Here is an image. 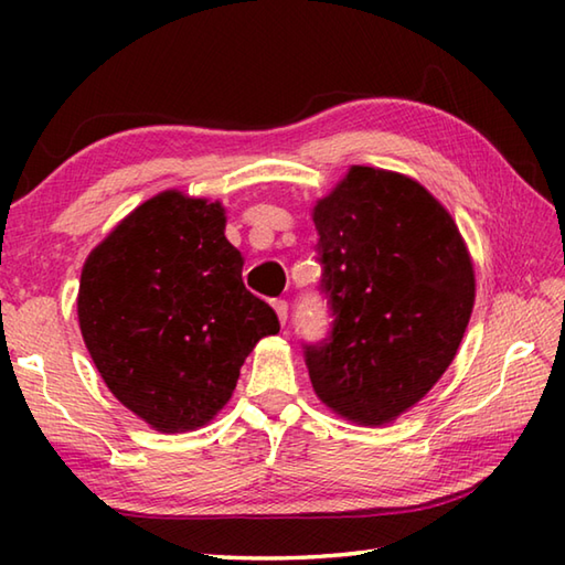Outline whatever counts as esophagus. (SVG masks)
<instances>
[{
  "instance_id": "obj_1",
  "label": "esophagus",
  "mask_w": 565,
  "mask_h": 565,
  "mask_svg": "<svg viewBox=\"0 0 565 565\" xmlns=\"http://www.w3.org/2000/svg\"><path fill=\"white\" fill-rule=\"evenodd\" d=\"M271 306L276 310V316H279V320L286 322V318H289V303L281 301V298H276V301H271Z\"/></svg>"
}]
</instances>
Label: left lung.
<instances>
[{
	"label": "left lung",
	"instance_id": "obj_1",
	"mask_svg": "<svg viewBox=\"0 0 565 565\" xmlns=\"http://www.w3.org/2000/svg\"><path fill=\"white\" fill-rule=\"evenodd\" d=\"M332 330L303 344L318 398L362 425L413 407L454 362L476 298L471 255L415 179L352 167L313 209Z\"/></svg>",
	"mask_w": 565,
	"mask_h": 565
}]
</instances>
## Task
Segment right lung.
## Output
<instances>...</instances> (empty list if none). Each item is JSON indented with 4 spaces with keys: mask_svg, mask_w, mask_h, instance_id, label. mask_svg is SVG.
Wrapping results in <instances>:
<instances>
[{
    "mask_svg": "<svg viewBox=\"0 0 565 565\" xmlns=\"http://www.w3.org/2000/svg\"><path fill=\"white\" fill-rule=\"evenodd\" d=\"M77 316L106 386L167 435L213 419L247 354L279 332L271 306L245 289L221 203L182 191L140 203L92 249Z\"/></svg>",
    "mask_w": 565,
    "mask_h": 565,
    "instance_id": "obj_1",
    "label": "right lung"
}]
</instances>
